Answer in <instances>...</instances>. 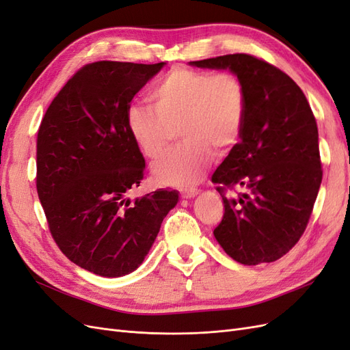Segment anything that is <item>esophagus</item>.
I'll list each match as a JSON object with an SVG mask.
<instances>
[{"label":"esophagus","mask_w":350,"mask_h":350,"mask_svg":"<svg viewBox=\"0 0 350 350\" xmlns=\"http://www.w3.org/2000/svg\"><path fill=\"white\" fill-rule=\"evenodd\" d=\"M197 194H198V189L196 188H185L181 191L183 198H194Z\"/></svg>","instance_id":"1"}]
</instances>
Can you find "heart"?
<instances>
[{
	"label": "heart",
	"mask_w": 350,
	"mask_h": 350,
	"mask_svg": "<svg viewBox=\"0 0 350 350\" xmlns=\"http://www.w3.org/2000/svg\"><path fill=\"white\" fill-rule=\"evenodd\" d=\"M153 107L133 103L126 129L135 146L154 159L179 129L183 143L153 165L156 179L188 187L203 176L213 152L224 154L239 140L247 115V89L232 72L175 68L150 92Z\"/></svg>",
	"instance_id": "1"
}]
</instances>
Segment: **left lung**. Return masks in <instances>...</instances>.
I'll use <instances>...</instances> for the list:
<instances>
[{"mask_svg": "<svg viewBox=\"0 0 350 350\" xmlns=\"http://www.w3.org/2000/svg\"><path fill=\"white\" fill-rule=\"evenodd\" d=\"M189 66L229 70L247 89L241 142L211 176L225 215L213 230L229 257L245 266L273 262L302 237L321 185L319 129L304 92L288 74L247 54L224 55Z\"/></svg>", "mask_w": 350, "mask_h": 350, "instance_id": "obj_1", "label": "left lung"}]
</instances>
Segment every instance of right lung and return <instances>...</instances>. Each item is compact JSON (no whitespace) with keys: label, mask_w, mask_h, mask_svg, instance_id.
I'll return each instance as SVG.
<instances>
[{"label":"right lung","mask_w":350,"mask_h":350,"mask_svg":"<svg viewBox=\"0 0 350 350\" xmlns=\"http://www.w3.org/2000/svg\"><path fill=\"white\" fill-rule=\"evenodd\" d=\"M165 62L98 61L67 81L38 131L36 188L52 238L79 267L103 278L139 269L176 189H157L131 203L144 157L126 129L130 102Z\"/></svg>","instance_id":"obj_1"}]
</instances>
